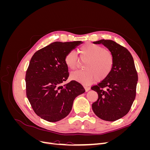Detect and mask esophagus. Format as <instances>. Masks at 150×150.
I'll return each mask as SVG.
<instances>
[{"label": "esophagus", "mask_w": 150, "mask_h": 150, "mask_svg": "<svg viewBox=\"0 0 150 150\" xmlns=\"http://www.w3.org/2000/svg\"><path fill=\"white\" fill-rule=\"evenodd\" d=\"M84 89H85L86 92L88 91L90 89V88H89V87H88V86H84Z\"/></svg>", "instance_id": "1"}]
</instances>
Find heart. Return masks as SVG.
I'll return each instance as SVG.
<instances>
[{
  "label": "heart",
  "mask_w": 150,
  "mask_h": 150,
  "mask_svg": "<svg viewBox=\"0 0 150 150\" xmlns=\"http://www.w3.org/2000/svg\"><path fill=\"white\" fill-rule=\"evenodd\" d=\"M79 59L84 62V71H74L70 74L72 80L84 85H88L96 80L105 79L110 74L114 64L112 52L99 45L91 42L86 43L79 50ZM66 66L71 70H74L79 65V59L74 51L66 53L64 57Z\"/></svg>",
  "instance_id": "obj_1"
}]
</instances>
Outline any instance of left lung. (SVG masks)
Returning <instances> with one entry per match:
<instances>
[{"label":"left lung","mask_w":150,"mask_h":150,"mask_svg":"<svg viewBox=\"0 0 150 150\" xmlns=\"http://www.w3.org/2000/svg\"><path fill=\"white\" fill-rule=\"evenodd\" d=\"M94 43L102 44L110 50L114 64L110 74L91 87L98 94L92 108L99 118L115 121L130 110L136 97L138 73L133 56L126 48L111 40L101 39Z\"/></svg>","instance_id":"8db88e82"}]
</instances>
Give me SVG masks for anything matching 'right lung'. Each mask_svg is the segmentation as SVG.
Segmentation results:
<instances>
[{"instance_id": "right-lung-1", "label": "right lung", "mask_w": 150, "mask_h": 150, "mask_svg": "<svg viewBox=\"0 0 150 150\" xmlns=\"http://www.w3.org/2000/svg\"><path fill=\"white\" fill-rule=\"evenodd\" d=\"M81 41L54 42L36 51L25 74L26 95L38 116L49 122L66 117L74 99L85 92L75 81L63 85L69 73L64 63L67 52Z\"/></svg>"}]
</instances>
